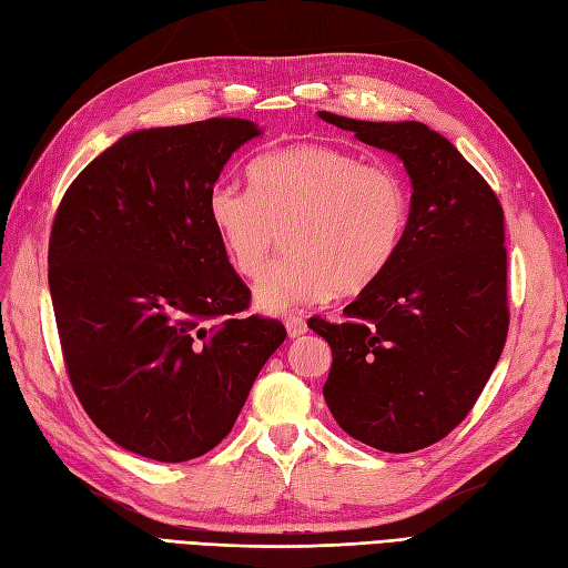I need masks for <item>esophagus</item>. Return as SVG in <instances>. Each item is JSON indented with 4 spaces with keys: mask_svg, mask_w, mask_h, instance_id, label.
Segmentation results:
<instances>
[{
    "mask_svg": "<svg viewBox=\"0 0 568 568\" xmlns=\"http://www.w3.org/2000/svg\"><path fill=\"white\" fill-rule=\"evenodd\" d=\"M286 332L291 338H298L307 332V324L301 315H291V317H286Z\"/></svg>",
    "mask_w": 568,
    "mask_h": 568,
    "instance_id": "1",
    "label": "esophagus"
}]
</instances>
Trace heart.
<instances>
[{"mask_svg":"<svg viewBox=\"0 0 568 568\" xmlns=\"http://www.w3.org/2000/svg\"><path fill=\"white\" fill-rule=\"evenodd\" d=\"M251 192L215 184L205 215L232 267L261 277L282 234L291 253L255 286V305L282 313L336 291L369 288L398 255L409 192L398 170L365 163L351 151L298 144L255 159Z\"/></svg>","mask_w":568,"mask_h":568,"instance_id":"b5f03b06","label":"heart"}]
</instances>
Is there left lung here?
Returning <instances> with one entry per match:
<instances>
[{
  "label": "left lung",
  "instance_id": "left-lung-1",
  "mask_svg": "<svg viewBox=\"0 0 568 568\" xmlns=\"http://www.w3.org/2000/svg\"><path fill=\"white\" fill-rule=\"evenodd\" d=\"M320 118L398 153L412 180L390 267L343 307L346 322H307L332 346L324 400L355 440L415 453L464 422L505 348V211L478 170L424 123Z\"/></svg>",
  "mask_w": 568,
  "mask_h": 568
}]
</instances>
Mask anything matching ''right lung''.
<instances>
[{
    "mask_svg": "<svg viewBox=\"0 0 568 568\" xmlns=\"http://www.w3.org/2000/svg\"><path fill=\"white\" fill-rule=\"evenodd\" d=\"M261 134L211 118L132 132L65 189L49 234V291L80 405L120 448L156 462L225 438L286 329L242 317L251 288L230 265L205 199Z\"/></svg>",
    "mask_w": 568,
    "mask_h": 568,
    "instance_id": "1",
    "label": "right lung"
}]
</instances>
